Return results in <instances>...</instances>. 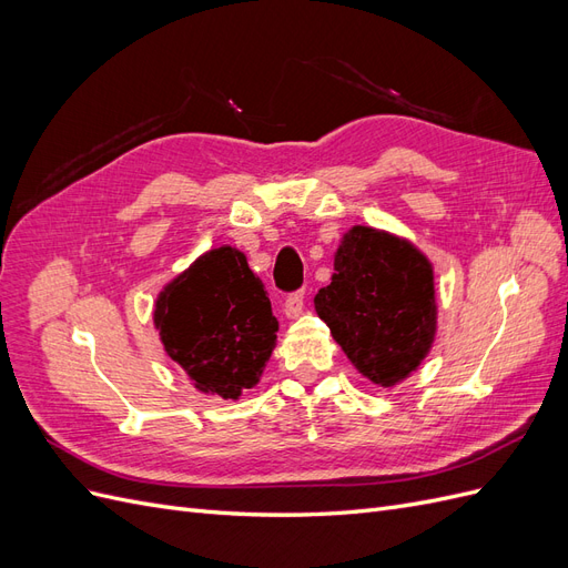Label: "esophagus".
<instances>
[{
  "instance_id": "esophagus-1",
  "label": "esophagus",
  "mask_w": 568,
  "mask_h": 568,
  "mask_svg": "<svg viewBox=\"0 0 568 568\" xmlns=\"http://www.w3.org/2000/svg\"><path fill=\"white\" fill-rule=\"evenodd\" d=\"M303 307H305V291H296V294H291V296L286 298V303H284V315H286L288 320H296V317L303 313Z\"/></svg>"
}]
</instances>
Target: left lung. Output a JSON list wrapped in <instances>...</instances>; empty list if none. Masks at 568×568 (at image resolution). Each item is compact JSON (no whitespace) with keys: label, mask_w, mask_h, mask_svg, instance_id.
Segmentation results:
<instances>
[{"label":"left lung","mask_w":568,"mask_h":568,"mask_svg":"<svg viewBox=\"0 0 568 568\" xmlns=\"http://www.w3.org/2000/svg\"><path fill=\"white\" fill-rule=\"evenodd\" d=\"M315 311L355 369L390 388L432 351L434 267L407 239L355 225L341 239L332 284L317 291Z\"/></svg>","instance_id":"1"}]
</instances>
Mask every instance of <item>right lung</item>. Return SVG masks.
I'll return each instance as SVG.
<instances>
[{"label":"right lung","instance_id":"obj_1","mask_svg":"<svg viewBox=\"0 0 568 568\" xmlns=\"http://www.w3.org/2000/svg\"><path fill=\"white\" fill-rule=\"evenodd\" d=\"M165 353L205 395L239 400L261 382L280 322L246 255L220 246L189 265L156 298Z\"/></svg>","mask_w":568,"mask_h":568}]
</instances>
